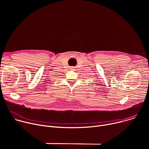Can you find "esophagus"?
I'll use <instances>...</instances> for the list:
<instances>
[{
  "instance_id": "1",
  "label": "esophagus",
  "mask_w": 149,
  "mask_h": 149,
  "mask_svg": "<svg viewBox=\"0 0 149 149\" xmlns=\"http://www.w3.org/2000/svg\"><path fill=\"white\" fill-rule=\"evenodd\" d=\"M71 70H74V67H71Z\"/></svg>"
}]
</instances>
